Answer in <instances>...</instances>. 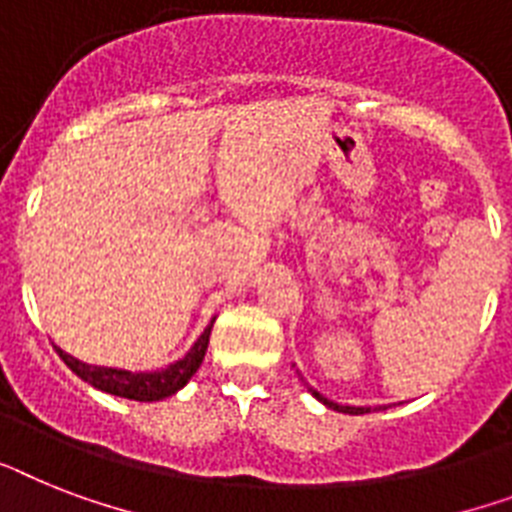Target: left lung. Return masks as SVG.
<instances>
[{"label": "left lung", "instance_id": "8db88e82", "mask_svg": "<svg viewBox=\"0 0 512 512\" xmlns=\"http://www.w3.org/2000/svg\"><path fill=\"white\" fill-rule=\"evenodd\" d=\"M307 392L313 394L315 400L323 402L326 407H331V410H339V413H347V415H365V413H371V407H352V405H336V402L326 400L321 392H315L313 386H307ZM378 410H386V407H378Z\"/></svg>", "mask_w": 512, "mask_h": 512}]
</instances>
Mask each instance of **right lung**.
Wrapping results in <instances>:
<instances>
[{
  "instance_id": "1",
  "label": "right lung",
  "mask_w": 512,
  "mask_h": 512,
  "mask_svg": "<svg viewBox=\"0 0 512 512\" xmlns=\"http://www.w3.org/2000/svg\"><path fill=\"white\" fill-rule=\"evenodd\" d=\"M215 318L210 326L202 331L197 342L191 344V350L186 352L181 360L170 363L162 371H123V368H105V365H89L81 363L78 357L68 355L57 347V355L62 357V363L68 365L70 371L83 378L86 384H91L99 392L115 394V397H126V400L136 402H157L165 397H173L178 389H184L189 384V378L199 371V365L205 360L207 344H210V331H213Z\"/></svg>"
}]
</instances>
